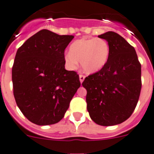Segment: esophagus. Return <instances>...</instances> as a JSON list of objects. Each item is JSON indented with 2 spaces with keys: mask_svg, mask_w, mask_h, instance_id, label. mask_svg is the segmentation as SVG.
Instances as JSON below:
<instances>
[{
  "mask_svg": "<svg viewBox=\"0 0 154 154\" xmlns=\"http://www.w3.org/2000/svg\"><path fill=\"white\" fill-rule=\"evenodd\" d=\"M79 77H80V83H82L83 81L84 80V79H85V76L83 75V74H80V76H79Z\"/></svg>",
  "mask_w": 154,
  "mask_h": 154,
  "instance_id": "1",
  "label": "esophagus"
}]
</instances>
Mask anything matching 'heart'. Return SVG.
Instances as JSON below:
<instances>
[{"mask_svg":"<svg viewBox=\"0 0 154 154\" xmlns=\"http://www.w3.org/2000/svg\"><path fill=\"white\" fill-rule=\"evenodd\" d=\"M110 54V44L103 38H82L71 44L69 53L64 55L65 63L76 69L78 61L86 73L99 71L107 63Z\"/></svg>","mask_w":154,"mask_h":154,"instance_id":"obj_1","label":"heart"}]
</instances>
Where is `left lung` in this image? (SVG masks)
Listing matches in <instances>:
<instances>
[{
    "label": "left lung",
    "instance_id": "8db88e82",
    "mask_svg": "<svg viewBox=\"0 0 154 154\" xmlns=\"http://www.w3.org/2000/svg\"><path fill=\"white\" fill-rule=\"evenodd\" d=\"M110 48L107 63L82 83L90 117L97 124L113 126L131 117L141 90V64L135 49L113 31L98 36Z\"/></svg>",
    "mask_w": 154,
    "mask_h": 154
}]
</instances>
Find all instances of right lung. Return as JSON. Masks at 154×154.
I'll list each match as a JSON object with an SVG mask.
<instances>
[{
  "instance_id": "add662e5",
  "label": "right lung",
  "mask_w": 154,
  "mask_h": 154,
  "mask_svg": "<svg viewBox=\"0 0 154 154\" xmlns=\"http://www.w3.org/2000/svg\"><path fill=\"white\" fill-rule=\"evenodd\" d=\"M74 37L44 29L17 51L12 67L14 96L22 113L37 125L60 121L80 87L77 72L64 68V50Z\"/></svg>"
}]
</instances>
